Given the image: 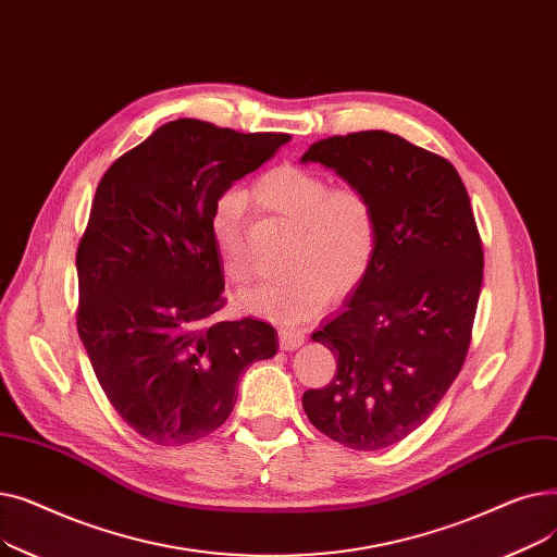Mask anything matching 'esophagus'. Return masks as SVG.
Here are the masks:
<instances>
[{
  "label": "esophagus",
  "mask_w": 557,
  "mask_h": 557,
  "mask_svg": "<svg viewBox=\"0 0 557 557\" xmlns=\"http://www.w3.org/2000/svg\"><path fill=\"white\" fill-rule=\"evenodd\" d=\"M277 336H280V347L282 349H298L305 343V332H300V330H286V327H282L277 332Z\"/></svg>",
  "instance_id": "34e87169"
}]
</instances>
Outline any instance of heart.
<instances>
[{
    "label": "heart",
    "instance_id": "1",
    "mask_svg": "<svg viewBox=\"0 0 557 557\" xmlns=\"http://www.w3.org/2000/svg\"><path fill=\"white\" fill-rule=\"evenodd\" d=\"M257 200L294 227L286 277L261 286L242 300V309L280 323H302L323 311L330 296L343 300L366 282L379 246L374 205L357 187H334L323 173L298 164H282L263 173L255 185ZM246 198L237 189L223 191L210 216L221 269L234 286L257 277L242 216Z\"/></svg>",
    "mask_w": 557,
    "mask_h": 557
}]
</instances>
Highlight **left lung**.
I'll return each instance as SVG.
<instances>
[{"label":"left lung","mask_w":557,"mask_h":557,"mask_svg":"<svg viewBox=\"0 0 557 557\" xmlns=\"http://www.w3.org/2000/svg\"><path fill=\"white\" fill-rule=\"evenodd\" d=\"M300 162L368 194L379 223L366 282L311 336L336 374L302 395L305 413L349 449H384L435 411L465 363L483 284L470 196L449 160L386 131L320 139Z\"/></svg>","instance_id":"obj_1"}]
</instances>
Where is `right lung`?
Masks as SVG:
<instances>
[{"label": "right lung", "mask_w": 557, "mask_h": 557, "mask_svg": "<svg viewBox=\"0 0 557 557\" xmlns=\"http://www.w3.org/2000/svg\"><path fill=\"white\" fill-rule=\"evenodd\" d=\"M286 141L175 120L97 187L76 250V327L114 411L149 443L178 447L216 431L239 374L277 352L263 320H212L225 282L210 216Z\"/></svg>", "instance_id": "obj_1"}]
</instances>
